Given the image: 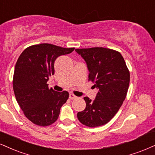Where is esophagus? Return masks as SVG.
I'll list each match as a JSON object with an SVG mask.
<instances>
[{
	"instance_id": "34e87169",
	"label": "esophagus",
	"mask_w": 155,
	"mask_h": 155,
	"mask_svg": "<svg viewBox=\"0 0 155 155\" xmlns=\"http://www.w3.org/2000/svg\"><path fill=\"white\" fill-rule=\"evenodd\" d=\"M69 97H70V99H75V98H77V96H76V95H74L73 93H70V95H69Z\"/></svg>"
}]
</instances>
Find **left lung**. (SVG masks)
I'll list each match as a JSON object with an SVG mask.
<instances>
[{"label":"left lung","mask_w":155,"mask_h":155,"mask_svg":"<svg viewBox=\"0 0 155 155\" xmlns=\"http://www.w3.org/2000/svg\"><path fill=\"white\" fill-rule=\"evenodd\" d=\"M85 60L89 81L98 89L94 101L85 97L86 107L78 112L83 125L97 127L108 123L119 110L127 96L130 74L124 57L118 51L104 47L76 49Z\"/></svg>","instance_id":"8db88e82"}]
</instances>
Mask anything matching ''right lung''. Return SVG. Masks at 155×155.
Returning a JSON list of instances; mask_svg holds the SVG:
<instances>
[{
    "instance_id": "1",
    "label": "right lung",
    "mask_w": 155,
    "mask_h": 155,
    "mask_svg": "<svg viewBox=\"0 0 155 155\" xmlns=\"http://www.w3.org/2000/svg\"><path fill=\"white\" fill-rule=\"evenodd\" d=\"M74 49L44 43L27 47L19 56L13 74V91L24 115L36 125L54 123L68 99V91L49 89L47 83L54 74L55 60Z\"/></svg>"
}]
</instances>
